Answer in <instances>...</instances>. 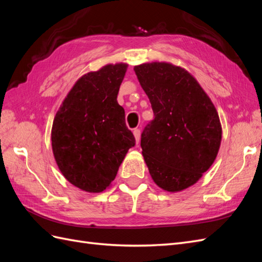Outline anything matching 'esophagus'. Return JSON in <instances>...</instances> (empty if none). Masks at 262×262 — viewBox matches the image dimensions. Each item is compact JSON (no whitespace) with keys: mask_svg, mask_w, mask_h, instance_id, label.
Here are the masks:
<instances>
[{"mask_svg":"<svg viewBox=\"0 0 262 262\" xmlns=\"http://www.w3.org/2000/svg\"><path fill=\"white\" fill-rule=\"evenodd\" d=\"M133 134H134V138H136V142L137 144H139L140 142V138H141V131L139 129H134L133 130Z\"/></svg>","mask_w":262,"mask_h":262,"instance_id":"esophagus-1","label":"esophagus"}]
</instances>
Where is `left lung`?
<instances>
[{"label":"left lung","mask_w":262,"mask_h":262,"mask_svg":"<svg viewBox=\"0 0 262 262\" xmlns=\"http://www.w3.org/2000/svg\"><path fill=\"white\" fill-rule=\"evenodd\" d=\"M154 119L141 134L149 175L165 191L194 185L214 163L222 140L215 107L188 71L167 62L134 67Z\"/></svg>","instance_id":"obj_1"}]
</instances>
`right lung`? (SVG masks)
<instances>
[{"mask_svg": "<svg viewBox=\"0 0 262 262\" xmlns=\"http://www.w3.org/2000/svg\"><path fill=\"white\" fill-rule=\"evenodd\" d=\"M128 64H107L78 78L55 114L51 143L62 175L87 192L104 191L136 145L117 96Z\"/></svg>", "mask_w": 262, "mask_h": 262, "instance_id": "add662e5", "label": "right lung"}]
</instances>
